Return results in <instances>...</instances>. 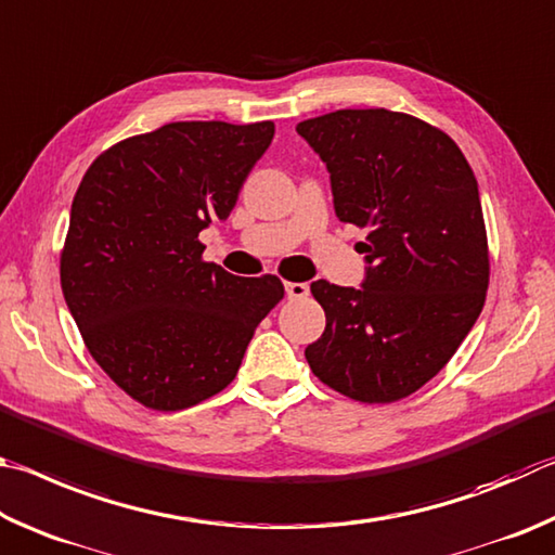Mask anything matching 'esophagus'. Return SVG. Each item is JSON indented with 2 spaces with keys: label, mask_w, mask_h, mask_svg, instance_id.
<instances>
[{
  "label": "esophagus",
  "mask_w": 555,
  "mask_h": 555,
  "mask_svg": "<svg viewBox=\"0 0 555 555\" xmlns=\"http://www.w3.org/2000/svg\"><path fill=\"white\" fill-rule=\"evenodd\" d=\"M285 295L289 299H302L309 295V285L307 283H285Z\"/></svg>",
  "instance_id": "34e87169"
}]
</instances>
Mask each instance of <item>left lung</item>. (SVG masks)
Masks as SVG:
<instances>
[{"mask_svg":"<svg viewBox=\"0 0 555 555\" xmlns=\"http://www.w3.org/2000/svg\"><path fill=\"white\" fill-rule=\"evenodd\" d=\"M297 133L326 163L336 217L367 229L363 287L312 283L326 328L307 363L351 400L397 402L451 361L482 312L478 180L451 135L402 112L338 109Z\"/></svg>","mask_w":555,"mask_h":555,"instance_id":"8db88e82","label":"left lung"}]
</instances>
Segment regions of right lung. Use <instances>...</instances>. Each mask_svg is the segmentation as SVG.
Wrapping results in <instances>:
<instances>
[{"instance_id": "add662e5", "label": "right lung", "mask_w": 555, "mask_h": 555, "mask_svg": "<svg viewBox=\"0 0 555 555\" xmlns=\"http://www.w3.org/2000/svg\"><path fill=\"white\" fill-rule=\"evenodd\" d=\"M275 124L175 121L87 168L61 285L87 351L149 410L180 412L236 377L256 326L285 297L275 275L202 260L199 231L236 207Z\"/></svg>"}]
</instances>
